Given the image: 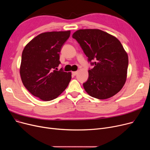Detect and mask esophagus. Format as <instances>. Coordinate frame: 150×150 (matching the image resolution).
<instances>
[{"instance_id": "34e87169", "label": "esophagus", "mask_w": 150, "mask_h": 150, "mask_svg": "<svg viewBox=\"0 0 150 150\" xmlns=\"http://www.w3.org/2000/svg\"><path fill=\"white\" fill-rule=\"evenodd\" d=\"M77 73H78L77 71H75V72H72V75L75 76V75H76L77 74Z\"/></svg>"}]
</instances>
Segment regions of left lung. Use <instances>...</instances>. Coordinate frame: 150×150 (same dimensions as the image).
Listing matches in <instances>:
<instances>
[{
  "label": "left lung",
  "mask_w": 150,
  "mask_h": 150,
  "mask_svg": "<svg viewBox=\"0 0 150 150\" xmlns=\"http://www.w3.org/2000/svg\"><path fill=\"white\" fill-rule=\"evenodd\" d=\"M72 38L80 44L88 61L89 70L83 87L89 95L100 100L112 97L123 87L127 80L128 54L115 36L98 29H81ZM96 62L91 63L92 60Z\"/></svg>",
  "instance_id": "8db88e82"
}]
</instances>
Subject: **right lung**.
I'll return each mask as SVG.
<instances>
[{
	"label": "right lung",
	"mask_w": 150,
	"mask_h": 150,
	"mask_svg": "<svg viewBox=\"0 0 150 150\" xmlns=\"http://www.w3.org/2000/svg\"><path fill=\"white\" fill-rule=\"evenodd\" d=\"M70 31L39 34L24 47L20 75L22 83L33 96L43 101L57 98L68 86L71 72L57 70L59 52Z\"/></svg>",
	"instance_id": "right-lung-1"
}]
</instances>
